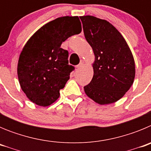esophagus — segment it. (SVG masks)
Here are the masks:
<instances>
[{"label":"esophagus","instance_id":"1","mask_svg":"<svg viewBox=\"0 0 151 151\" xmlns=\"http://www.w3.org/2000/svg\"><path fill=\"white\" fill-rule=\"evenodd\" d=\"M83 64H84V62L82 60V61H81V62L79 63V64H78V65H77L76 68H80V67H81V66H83Z\"/></svg>","mask_w":151,"mask_h":151}]
</instances>
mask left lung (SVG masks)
<instances>
[{
  "instance_id": "left-lung-1",
  "label": "left lung",
  "mask_w": 151,
  "mask_h": 151,
  "mask_svg": "<svg viewBox=\"0 0 151 151\" xmlns=\"http://www.w3.org/2000/svg\"><path fill=\"white\" fill-rule=\"evenodd\" d=\"M85 39L93 49L94 76L84 87L85 94L99 104L122 98L134 82L135 66L125 38L114 26L93 16L80 17Z\"/></svg>"
}]
</instances>
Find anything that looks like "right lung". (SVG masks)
Here are the masks:
<instances>
[{"label":"right lung","mask_w":151,"mask_h":151,"mask_svg":"<svg viewBox=\"0 0 151 151\" xmlns=\"http://www.w3.org/2000/svg\"><path fill=\"white\" fill-rule=\"evenodd\" d=\"M82 32L78 17H63L45 24L26 42L21 52L17 74L21 88L32 102L47 106L60 97L69 75V52L61 48L68 38Z\"/></svg>","instance_id":"right-lung-1"}]
</instances>
